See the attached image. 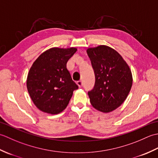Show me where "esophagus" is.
Returning a JSON list of instances; mask_svg holds the SVG:
<instances>
[{
    "instance_id": "esophagus-1",
    "label": "esophagus",
    "mask_w": 158,
    "mask_h": 158,
    "mask_svg": "<svg viewBox=\"0 0 158 158\" xmlns=\"http://www.w3.org/2000/svg\"><path fill=\"white\" fill-rule=\"evenodd\" d=\"M77 85L79 87V88H81V87L83 85V83H82V82L81 81H77Z\"/></svg>"
}]
</instances>
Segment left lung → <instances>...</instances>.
<instances>
[{
  "label": "left lung",
  "mask_w": 158,
  "mask_h": 158,
  "mask_svg": "<svg viewBox=\"0 0 158 158\" xmlns=\"http://www.w3.org/2000/svg\"><path fill=\"white\" fill-rule=\"evenodd\" d=\"M94 70L95 85L88 96L92 106L102 113L115 110L125 101L132 85L129 66L115 49L99 45L87 49Z\"/></svg>",
  "instance_id": "8db88e82"
}]
</instances>
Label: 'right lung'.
Instances as JSON below:
<instances>
[{
    "label": "right lung",
    "instance_id": "right-lung-1",
    "mask_svg": "<svg viewBox=\"0 0 158 158\" xmlns=\"http://www.w3.org/2000/svg\"><path fill=\"white\" fill-rule=\"evenodd\" d=\"M75 48H52L42 53L28 74L26 86L33 103L41 111L52 115L64 110L78 85L73 81L66 63Z\"/></svg>",
    "mask_w": 158,
    "mask_h": 158
}]
</instances>
